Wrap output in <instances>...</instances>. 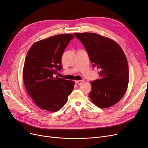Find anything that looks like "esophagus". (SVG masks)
Segmentation results:
<instances>
[{"instance_id":"1","label":"esophagus","mask_w":148,"mask_h":148,"mask_svg":"<svg viewBox=\"0 0 148 148\" xmlns=\"http://www.w3.org/2000/svg\"><path fill=\"white\" fill-rule=\"evenodd\" d=\"M84 82V80H78V81H75V83L78 84H82Z\"/></svg>"}]
</instances>
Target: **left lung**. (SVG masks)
I'll return each instance as SVG.
<instances>
[{"instance_id":"left-lung-1","label":"left lung","mask_w":148,"mask_h":148,"mask_svg":"<svg viewBox=\"0 0 148 148\" xmlns=\"http://www.w3.org/2000/svg\"><path fill=\"white\" fill-rule=\"evenodd\" d=\"M83 44L94 68L100 70V78L91 82V101L100 108L115 105L126 92L129 70L127 57L112 39L96 33H74Z\"/></svg>"}]
</instances>
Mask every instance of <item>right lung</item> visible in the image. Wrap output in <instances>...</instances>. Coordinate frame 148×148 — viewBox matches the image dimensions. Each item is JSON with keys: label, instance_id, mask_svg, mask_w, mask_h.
Masks as SVG:
<instances>
[{"label": "right lung", "instance_id": "add662e5", "mask_svg": "<svg viewBox=\"0 0 148 148\" xmlns=\"http://www.w3.org/2000/svg\"><path fill=\"white\" fill-rule=\"evenodd\" d=\"M73 34H58L33 44L23 70L26 90L40 108L57 112L66 104L75 83L55 77L62 69V54Z\"/></svg>", "mask_w": 148, "mask_h": 148}]
</instances>
